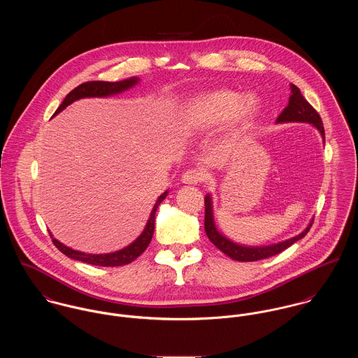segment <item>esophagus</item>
Returning a JSON list of instances; mask_svg holds the SVG:
<instances>
[{
  "label": "esophagus",
  "mask_w": 358,
  "mask_h": 358,
  "mask_svg": "<svg viewBox=\"0 0 358 358\" xmlns=\"http://www.w3.org/2000/svg\"><path fill=\"white\" fill-rule=\"evenodd\" d=\"M205 173L200 168H190L182 175V182L187 185H197L204 180Z\"/></svg>",
  "instance_id": "esophagus-1"
}]
</instances>
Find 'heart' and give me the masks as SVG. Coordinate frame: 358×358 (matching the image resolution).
<instances>
[{
    "label": "heart",
    "instance_id": "1",
    "mask_svg": "<svg viewBox=\"0 0 358 358\" xmlns=\"http://www.w3.org/2000/svg\"><path fill=\"white\" fill-rule=\"evenodd\" d=\"M254 96L241 99L238 92L230 90H215L196 96L185 110L183 121L190 131H204L220 125L226 120L234 124L248 121L255 114Z\"/></svg>",
    "mask_w": 358,
    "mask_h": 358
}]
</instances>
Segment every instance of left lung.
I'll use <instances>...</instances> for the list:
<instances>
[{
    "label": "left lung",
    "instance_id": "1",
    "mask_svg": "<svg viewBox=\"0 0 358 358\" xmlns=\"http://www.w3.org/2000/svg\"><path fill=\"white\" fill-rule=\"evenodd\" d=\"M291 91H292V95L289 96L288 106L278 115L277 122H308V124L314 125L320 131L322 139H325V132H324L322 120H321L320 114L303 98L301 90L296 85L291 84ZM204 204V227L208 238L223 254H226V255L230 256L231 259L238 260V262H256V260H262V259H266V257H270V256L277 255V254L282 252L284 250H287L288 247H291L298 240L303 238L306 236L307 231L310 230L311 224H313V220H311L310 224L305 229V231H302L299 236L292 237V238L285 240V241L278 243V244H273V245H268V247H244V245H240V244H236V243L230 241L229 238H226L224 236H222L217 231V229L215 227V222H213L212 200H210L209 194L205 196Z\"/></svg>",
    "mask_w": 358,
    "mask_h": 358
}]
</instances>
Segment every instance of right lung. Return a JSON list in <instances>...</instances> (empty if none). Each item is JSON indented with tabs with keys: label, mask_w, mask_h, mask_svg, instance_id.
Returning a JSON list of instances; mask_svg holds the SVG:
<instances>
[{
	"label": "right lung",
	"mask_w": 358,
	"mask_h": 358,
	"mask_svg": "<svg viewBox=\"0 0 358 358\" xmlns=\"http://www.w3.org/2000/svg\"><path fill=\"white\" fill-rule=\"evenodd\" d=\"M138 83V78H129V80H124V81H117V83H107V81H88L84 83L81 85H78L77 88H74L62 102V104L57 107V110L55 111L53 115H56L57 113H60L62 110H64L69 104H71L81 98H103V96H108V95H114V94H120L131 87H134ZM168 192H164L157 203L154 204L153 210L150 213V217L148 220V224L145 227V230L142 231V234L128 247H125L124 250H120L117 252H111V254H103V255H92V254H84L80 251H74L66 245H63L62 243H59L56 238L52 237V243L55 244V247L66 256L74 259V260H80L84 263H90V264H95V266H104V267H113V266H124L128 264L131 262H134L138 256L142 255L145 252V250L149 247L152 238H153L154 233V222H155V210L158 208V205L161 204V201L166 197Z\"/></svg>",
	"instance_id": "obj_1"
}]
</instances>
